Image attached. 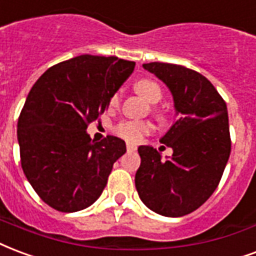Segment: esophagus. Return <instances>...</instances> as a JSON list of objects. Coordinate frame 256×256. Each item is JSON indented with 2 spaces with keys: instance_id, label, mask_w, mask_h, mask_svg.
I'll use <instances>...</instances> for the list:
<instances>
[{
  "instance_id": "34e87169",
  "label": "esophagus",
  "mask_w": 256,
  "mask_h": 256,
  "mask_svg": "<svg viewBox=\"0 0 256 256\" xmlns=\"http://www.w3.org/2000/svg\"><path fill=\"white\" fill-rule=\"evenodd\" d=\"M126 149H128V152H134L137 149V146L134 144H126Z\"/></svg>"
}]
</instances>
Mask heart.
<instances>
[{
  "label": "heart",
  "instance_id": "heart-1",
  "mask_svg": "<svg viewBox=\"0 0 256 256\" xmlns=\"http://www.w3.org/2000/svg\"><path fill=\"white\" fill-rule=\"evenodd\" d=\"M134 90L137 92L142 99H145L148 103L156 104L158 103L162 98V90L160 88V85L157 84L156 81L149 80V78H141L134 84ZM120 104V94L115 92L111 94V98L108 99V107L110 110H115ZM154 112L162 116V114L160 111L154 110ZM153 126L149 122L145 120H123L119 124L115 126L114 133L116 134L118 137L123 138L128 142L137 144L142 140L145 136L152 133Z\"/></svg>",
  "mask_w": 256,
  "mask_h": 256
}]
</instances>
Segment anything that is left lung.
I'll return each mask as SVG.
<instances>
[{"label": "left lung", "mask_w": 256, "mask_h": 256, "mask_svg": "<svg viewBox=\"0 0 256 256\" xmlns=\"http://www.w3.org/2000/svg\"><path fill=\"white\" fill-rule=\"evenodd\" d=\"M144 68L164 81L178 118L160 142L174 154L162 160L152 146H140L136 188L144 204L166 217H182L204 205L218 186L230 153L228 111L205 76L184 66L150 62Z\"/></svg>", "instance_id": "8db88e82"}]
</instances>
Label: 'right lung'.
Masks as SVG:
<instances>
[{"mask_svg": "<svg viewBox=\"0 0 256 256\" xmlns=\"http://www.w3.org/2000/svg\"><path fill=\"white\" fill-rule=\"evenodd\" d=\"M134 66L84 54L51 66L30 90L17 123L20 162L32 188L52 209L78 212L102 196L126 144L114 136L94 142L85 130Z\"/></svg>", "mask_w": 256, "mask_h": 256, "instance_id": "obj_1", "label": "right lung"}]
</instances>
